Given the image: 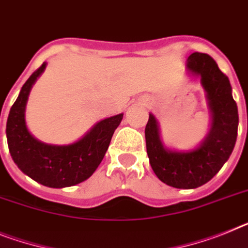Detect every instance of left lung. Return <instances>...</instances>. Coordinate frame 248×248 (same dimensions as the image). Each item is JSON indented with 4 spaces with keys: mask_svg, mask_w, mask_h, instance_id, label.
<instances>
[{
    "mask_svg": "<svg viewBox=\"0 0 248 248\" xmlns=\"http://www.w3.org/2000/svg\"><path fill=\"white\" fill-rule=\"evenodd\" d=\"M188 69L202 78L212 110V129L206 140L193 152H170L163 147L152 114L145 126L147 153L154 173L163 183L183 189L201 187L219 172L233 150L238 128V111L230 80L217 62L209 55L193 52L188 58Z\"/></svg>",
    "mask_w": 248,
    "mask_h": 248,
    "instance_id": "left-lung-1",
    "label": "left lung"
}]
</instances>
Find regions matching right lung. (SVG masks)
I'll return each mask as SVG.
<instances>
[{
  "label": "right lung",
  "instance_id": "right-lung-1",
  "mask_svg": "<svg viewBox=\"0 0 248 248\" xmlns=\"http://www.w3.org/2000/svg\"><path fill=\"white\" fill-rule=\"evenodd\" d=\"M44 62L23 84L8 114V149L18 168L33 181L51 188L71 187L88 179L103 160L123 114L101 120L82 139L70 145H48L36 140L25 124L30 89L44 71Z\"/></svg>",
  "mask_w": 248,
  "mask_h": 248
}]
</instances>
